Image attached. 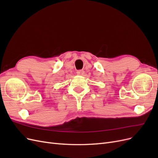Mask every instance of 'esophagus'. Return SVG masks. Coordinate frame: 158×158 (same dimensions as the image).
Returning a JSON list of instances; mask_svg holds the SVG:
<instances>
[{"instance_id":"34e87169","label":"esophagus","mask_w":158,"mask_h":158,"mask_svg":"<svg viewBox=\"0 0 158 158\" xmlns=\"http://www.w3.org/2000/svg\"><path fill=\"white\" fill-rule=\"evenodd\" d=\"M76 74H77L78 75H83L84 74V70H77L76 71Z\"/></svg>"}]
</instances>
